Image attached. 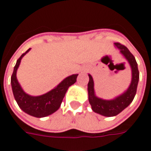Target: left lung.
<instances>
[{
    "instance_id": "8db88e82",
    "label": "left lung",
    "mask_w": 151,
    "mask_h": 151,
    "mask_svg": "<svg viewBox=\"0 0 151 151\" xmlns=\"http://www.w3.org/2000/svg\"><path fill=\"white\" fill-rule=\"evenodd\" d=\"M115 45L120 49V53L129 63L132 69V81L126 91L111 100H105L103 99L98 98L95 95L93 78L91 74H88L90 78L88 82L89 103L91 105L93 111L104 116H116L132 103L136 95L137 87L139 80V71L137 69V64L135 57L130 52L129 50L121 43H115Z\"/></svg>"
}]
</instances>
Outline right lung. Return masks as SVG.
I'll list each match as a JSON object with an SVG mask.
<instances>
[{"mask_svg":"<svg viewBox=\"0 0 151 151\" xmlns=\"http://www.w3.org/2000/svg\"><path fill=\"white\" fill-rule=\"evenodd\" d=\"M30 50L31 48L23 53L17 60L11 76L12 90L15 100L22 111L32 116L41 118L49 116L59 109L67 90L70 86L75 83L78 74H73L67 77L56 87L43 95L31 96L27 95L23 91L20 84L18 83L16 73L22 58Z\"/></svg>","mask_w":151,"mask_h":151,"instance_id":"1","label":"right lung"}]
</instances>
